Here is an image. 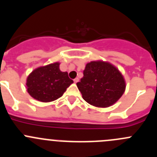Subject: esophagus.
<instances>
[{
  "mask_svg": "<svg viewBox=\"0 0 157 157\" xmlns=\"http://www.w3.org/2000/svg\"><path fill=\"white\" fill-rule=\"evenodd\" d=\"M74 83H77V82L79 81V78H78V77H77V78L74 79Z\"/></svg>",
  "mask_w": 157,
  "mask_h": 157,
  "instance_id": "1",
  "label": "esophagus"
}]
</instances>
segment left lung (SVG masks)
I'll use <instances>...</instances> for the list:
<instances>
[{
    "label": "left lung",
    "mask_w": 157,
    "mask_h": 157,
    "mask_svg": "<svg viewBox=\"0 0 157 157\" xmlns=\"http://www.w3.org/2000/svg\"><path fill=\"white\" fill-rule=\"evenodd\" d=\"M77 86L83 100L97 107L114 104L126 89L125 80L119 70L111 63L100 60L86 65L83 77Z\"/></svg>",
    "instance_id": "8db88e82"
}]
</instances>
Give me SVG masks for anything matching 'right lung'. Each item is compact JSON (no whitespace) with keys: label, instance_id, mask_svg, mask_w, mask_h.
Returning a JSON list of instances; mask_svg holds the SVG:
<instances>
[{"label":"right lung","instance_id":"obj_1","mask_svg":"<svg viewBox=\"0 0 157 157\" xmlns=\"http://www.w3.org/2000/svg\"><path fill=\"white\" fill-rule=\"evenodd\" d=\"M60 63L40 67L32 71L27 78L28 94L40 102H51L62 97L67 88L74 83L67 72H62Z\"/></svg>","mask_w":157,"mask_h":157}]
</instances>
